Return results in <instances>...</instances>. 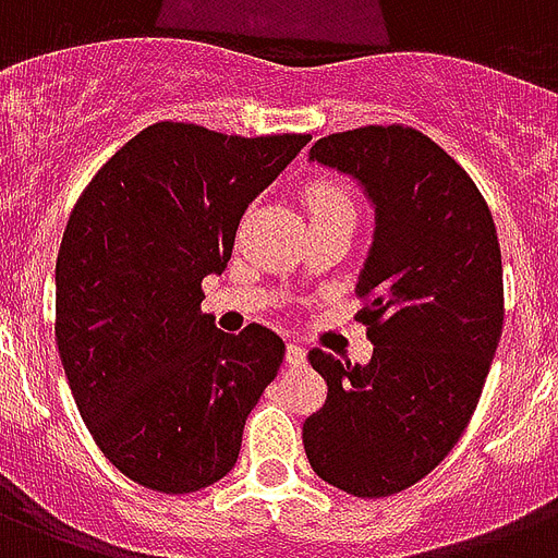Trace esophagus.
Here are the masks:
<instances>
[{"label": "esophagus", "mask_w": 558, "mask_h": 558, "mask_svg": "<svg viewBox=\"0 0 558 558\" xmlns=\"http://www.w3.org/2000/svg\"><path fill=\"white\" fill-rule=\"evenodd\" d=\"M284 360H288V365H293V368H300V365H305V349H302V345H296V342H288V349H284Z\"/></svg>", "instance_id": "34e87169"}]
</instances>
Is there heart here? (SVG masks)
Instances as JSON below:
<instances>
[{"mask_svg":"<svg viewBox=\"0 0 558 558\" xmlns=\"http://www.w3.org/2000/svg\"><path fill=\"white\" fill-rule=\"evenodd\" d=\"M302 202H305L311 218L325 216V213H337V209H354V202H351L349 190L331 178H319L314 184H307L302 190Z\"/></svg>","mask_w":558,"mask_h":558,"instance_id":"obj_1","label":"heart"}]
</instances>
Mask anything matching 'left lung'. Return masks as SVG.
Wrapping results in <instances>:
<instances>
[{"label": "left lung", "instance_id": "8db88e82", "mask_svg": "<svg viewBox=\"0 0 558 558\" xmlns=\"http://www.w3.org/2000/svg\"><path fill=\"white\" fill-rule=\"evenodd\" d=\"M311 158L354 175L377 213L356 296L368 365L307 354L328 398L302 426L314 472L356 498L395 496L452 452L505 325L493 213L456 158L412 126L319 137Z\"/></svg>", "mask_w": 558, "mask_h": 558}]
</instances>
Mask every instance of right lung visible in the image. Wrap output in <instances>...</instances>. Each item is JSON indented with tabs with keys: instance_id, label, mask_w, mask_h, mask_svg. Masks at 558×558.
I'll return each mask as SVG.
<instances>
[{
	"instance_id": "obj_1",
	"label": "right lung",
	"mask_w": 558,
	"mask_h": 558,
	"mask_svg": "<svg viewBox=\"0 0 558 558\" xmlns=\"http://www.w3.org/2000/svg\"><path fill=\"white\" fill-rule=\"evenodd\" d=\"M307 141L160 120L71 209L53 337L92 438L141 487L181 496L233 470L284 342L256 323L218 331L202 282L225 270L247 204Z\"/></svg>"
}]
</instances>
